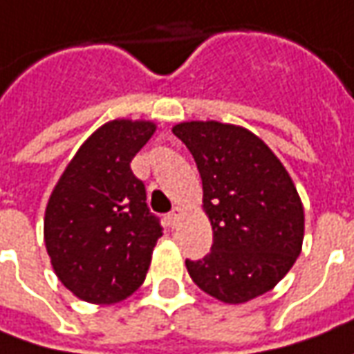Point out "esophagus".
Masks as SVG:
<instances>
[{
    "label": "esophagus",
    "mask_w": 354,
    "mask_h": 354,
    "mask_svg": "<svg viewBox=\"0 0 354 354\" xmlns=\"http://www.w3.org/2000/svg\"><path fill=\"white\" fill-rule=\"evenodd\" d=\"M168 219H170V223H172V225H178V221L182 219V207H178V205H176V207H174V209L170 212Z\"/></svg>",
    "instance_id": "obj_1"
}]
</instances>
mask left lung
<instances>
[{"mask_svg": "<svg viewBox=\"0 0 354 354\" xmlns=\"http://www.w3.org/2000/svg\"><path fill=\"white\" fill-rule=\"evenodd\" d=\"M194 156L203 188V212L214 245L201 261H186L192 280L225 304L266 294L301 252L304 205L268 145L249 129L219 121L172 127Z\"/></svg>", "mask_w": 354, "mask_h": 354, "instance_id": "8db88e82", "label": "left lung"}]
</instances>
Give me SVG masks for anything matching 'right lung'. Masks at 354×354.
Returning a JSON list of instances; mask_svg holds the SVG:
<instances>
[{"mask_svg":"<svg viewBox=\"0 0 354 354\" xmlns=\"http://www.w3.org/2000/svg\"><path fill=\"white\" fill-rule=\"evenodd\" d=\"M153 121L113 119L93 131L56 182L44 212V245L58 280L76 298L109 306L147 278L162 227L147 207L131 160Z\"/></svg>","mask_w":354,"mask_h":354,"instance_id":"1","label":"right lung"}]
</instances>
